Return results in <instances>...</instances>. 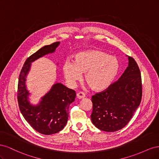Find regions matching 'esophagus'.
Masks as SVG:
<instances>
[{
    "label": "esophagus",
    "instance_id": "esophagus-1",
    "mask_svg": "<svg viewBox=\"0 0 159 159\" xmlns=\"http://www.w3.org/2000/svg\"><path fill=\"white\" fill-rule=\"evenodd\" d=\"M85 94L83 93V92H81V91H80V92H78V93H77V98H78V99H82V98H85Z\"/></svg>",
    "mask_w": 159,
    "mask_h": 159
}]
</instances>
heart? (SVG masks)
Here are the masks:
<instances>
[{"instance_id":"heart-1","label":"heart","mask_w":159,"mask_h":159,"mask_svg":"<svg viewBox=\"0 0 159 159\" xmlns=\"http://www.w3.org/2000/svg\"><path fill=\"white\" fill-rule=\"evenodd\" d=\"M120 70L117 57L100 50L80 52L74 56V61L66 60L62 66L64 78L70 85L74 86L82 79L95 91L108 89L117 78Z\"/></svg>"}]
</instances>
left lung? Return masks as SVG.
<instances>
[{"label": "left lung", "instance_id": "left-lung-1", "mask_svg": "<svg viewBox=\"0 0 159 159\" xmlns=\"http://www.w3.org/2000/svg\"><path fill=\"white\" fill-rule=\"evenodd\" d=\"M128 67L117 81L106 90L92 96L91 115L94 125L106 132L121 129L129 122L140 105L142 81L140 70L132 57Z\"/></svg>", "mask_w": 159, "mask_h": 159}]
</instances>
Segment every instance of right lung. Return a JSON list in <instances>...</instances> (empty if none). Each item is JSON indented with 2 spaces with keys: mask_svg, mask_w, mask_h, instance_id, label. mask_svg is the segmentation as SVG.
<instances>
[{
  "mask_svg": "<svg viewBox=\"0 0 159 159\" xmlns=\"http://www.w3.org/2000/svg\"><path fill=\"white\" fill-rule=\"evenodd\" d=\"M60 42L41 48L26 59L19 75L18 84V103L24 118L30 126L43 134H55L64 129L68 122L69 105L74 102L75 91L60 83L53 85L51 89L41 98L37 105L28 101L30 93L26 89V75L31 63L46 54L54 52Z\"/></svg>",
  "mask_w": 159,
  "mask_h": 159,
  "instance_id": "add662e5",
  "label": "right lung"
}]
</instances>
